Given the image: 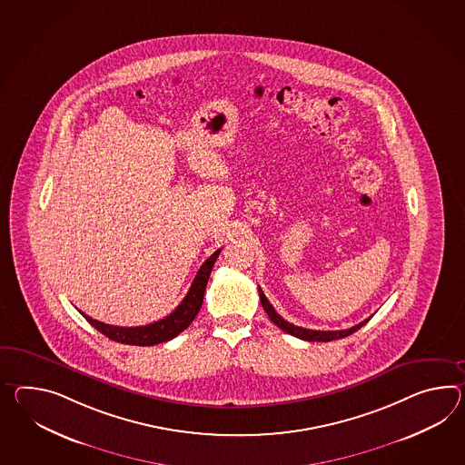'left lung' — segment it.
I'll return each instance as SVG.
<instances>
[{
  "mask_svg": "<svg viewBox=\"0 0 465 465\" xmlns=\"http://www.w3.org/2000/svg\"><path fill=\"white\" fill-rule=\"evenodd\" d=\"M259 295H261V302L262 306H263V311L269 314L273 324H275L277 328L285 331L287 334H292L295 338H299V340L321 341V342L341 340V338H346V336H350L352 332H356L358 329L362 328V326L370 321V317H368V319H364L360 324H356V326H352V328L350 329H341V331H314V329L299 328V326H294V324L287 322L285 319H282V317L275 312L272 304L267 301V297L262 292L261 287H259Z\"/></svg>",
  "mask_w": 465,
  "mask_h": 465,
  "instance_id": "left-lung-1",
  "label": "left lung"
}]
</instances>
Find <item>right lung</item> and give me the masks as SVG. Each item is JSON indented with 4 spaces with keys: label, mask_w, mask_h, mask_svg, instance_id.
Returning <instances> with one entry per match:
<instances>
[{
    "label": "right lung",
    "mask_w": 465,
    "mask_h": 465,
    "mask_svg": "<svg viewBox=\"0 0 465 465\" xmlns=\"http://www.w3.org/2000/svg\"><path fill=\"white\" fill-rule=\"evenodd\" d=\"M222 249L216 250L213 255H210L203 265L200 267V271L196 273L192 287L188 291L186 297L183 299L182 304L176 307L170 316L156 321L148 326H137V328H121V326H111L101 322L97 319H92L91 316L80 312L82 316L87 319V322H91L94 328L99 332H103L104 336H107L109 340L123 342V344H133V346H154L159 342H166V341L176 338L180 332L188 328L193 322V319L198 314L200 307L203 304L204 289L210 279L212 269L215 265L216 257L220 255Z\"/></svg>",
    "instance_id": "1"
}]
</instances>
